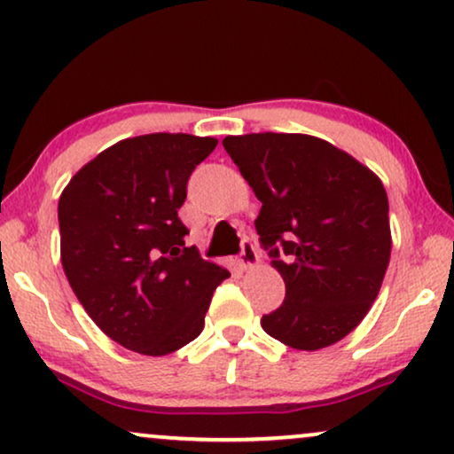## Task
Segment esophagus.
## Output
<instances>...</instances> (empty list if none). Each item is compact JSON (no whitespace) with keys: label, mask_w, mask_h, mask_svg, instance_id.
<instances>
[{"label":"esophagus","mask_w":454,"mask_h":454,"mask_svg":"<svg viewBox=\"0 0 454 454\" xmlns=\"http://www.w3.org/2000/svg\"><path fill=\"white\" fill-rule=\"evenodd\" d=\"M258 261H261V256H258L254 244H252V241H244V246H241V252H239V267L254 269Z\"/></svg>","instance_id":"obj_1"}]
</instances>
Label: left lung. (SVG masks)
<instances>
[{
    "instance_id": "obj_1",
    "label": "left lung",
    "mask_w": 454,
    "mask_h": 454,
    "mask_svg": "<svg viewBox=\"0 0 454 454\" xmlns=\"http://www.w3.org/2000/svg\"><path fill=\"white\" fill-rule=\"evenodd\" d=\"M223 145L262 202L256 231L286 281L262 329L296 350L340 342L369 313L390 262L384 184L313 135H227Z\"/></svg>"
}]
</instances>
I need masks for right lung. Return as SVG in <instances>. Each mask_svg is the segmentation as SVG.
<instances>
[{
  "label": "right lung",
  "instance_id": "obj_1",
  "mask_svg": "<svg viewBox=\"0 0 454 454\" xmlns=\"http://www.w3.org/2000/svg\"><path fill=\"white\" fill-rule=\"evenodd\" d=\"M216 144L187 133L129 137L64 187L62 269L93 323L127 350L164 356L196 340L213 292L231 275L187 248L176 216L192 170Z\"/></svg>",
  "mask_w": 454,
  "mask_h": 454
}]
</instances>
